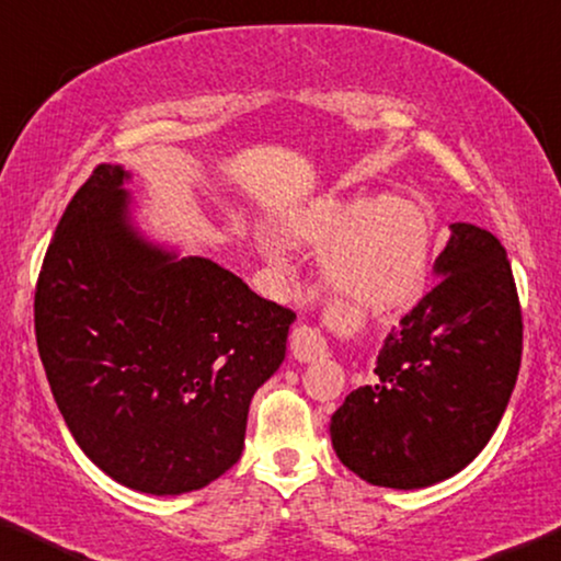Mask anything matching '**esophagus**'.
I'll return each mask as SVG.
<instances>
[{"label":"esophagus","instance_id":"obj_1","mask_svg":"<svg viewBox=\"0 0 561 561\" xmlns=\"http://www.w3.org/2000/svg\"><path fill=\"white\" fill-rule=\"evenodd\" d=\"M289 347L295 360L299 363H312L317 357L328 355V340L322 337L320 330L307 328V324H297V328L291 330Z\"/></svg>","mask_w":561,"mask_h":561}]
</instances>
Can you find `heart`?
Masks as SVG:
<instances>
[{
  "label": "heart",
  "instance_id": "obj_1",
  "mask_svg": "<svg viewBox=\"0 0 561 561\" xmlns=\"http://www.w3.org/2000/svg\"><path fill=\"white\" fill-rule=\"evenodd\" d=\"M284 237L322 249V279L357 309L396 307L415 295L431 262L433 214L408 191L328 194L284 221Z\"/></svg>",
  "mask_w": 561,
  "mask_h": 561
}]
</instances>
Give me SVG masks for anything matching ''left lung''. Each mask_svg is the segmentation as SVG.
Masks as SVG:
<instances>
[{
	"label": "left lung",
	"mask_w": 561,
	"mask_h": 561,
	"mask_svg": "<svg viewBox=\"0 0 561 561\" xmlns=\"http://www.w3.org/2000/svg\"><path fill=\"white\" fill-rule=\"evenodd\" d=\"M436 284L375 360V382L330 421L332 448L373 486L425 489L456 476L499 428L522 365V309L506 249L450 224Z\"/></svg>",
	"instance_id": "obj_1"
}]
</instances>
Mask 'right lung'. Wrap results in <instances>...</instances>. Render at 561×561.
Here are the masks:
<instances>
[{
    "label": "right lung",
    "mask_w": 561,
    "mask_h": 561,
    "mask_svg": "<svg viewBox=\"0 0 561 561\" xmlns=\"http://www.w3.org/2000/svg\"><path fill=\"white\" fill-rule=\"evenodd\" d=\"M130 179L98 165L67 206L37 282V350L82 454L133 491L181 496L241 458L297 317L150 239Z\"/></svg>",
    "instance_id": "1"
}]
</instances>
